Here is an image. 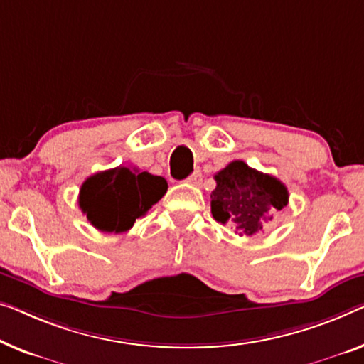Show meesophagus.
<instances>
[{
    "label": "esophagus",
    "instance_id": "esophagus-1",
    "mask_svg": "<svg viewBox=\"0 0 364 364\" xmlns=\"http://www.w3.org/2000/svg\"><path fill=\"white\" fill-rule=\"evenodd\" d=\"M188 183L193 184V186H200V183H203V175H200V171H194L193 175L188 178Z\"/></svg>",
    "mask_w": 364,
    "mask_h": 364
}]
</instances>
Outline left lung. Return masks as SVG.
I'll use <instances>...</instances> for the list:
<instances>
[{
    "mask_svg": "<svg viewBox=\"0 0 364 364\" xmlns=\"http://www.w3.org/2000/svg\"><path fill=\"white\" fill-rule=\"evenodd\" d=\"M217 186L210 193V213L240 237L253 235L273 219L276 210L287 205L289 193L278 178L248 166L245 161H230L215 173Z\"/></svg>",
    "mask_w": 364,
    "mask_h": 364,
    "instance_id": "left-lung-1",
    "label": "left lung"
}]
</instances>
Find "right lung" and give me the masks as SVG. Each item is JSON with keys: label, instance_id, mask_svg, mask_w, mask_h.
I'll use <instances>...</instances> for the list:
<instances>
[{"label": "right lung", "instance_id": "1", "mask_svg": "<svg viewBox=\"0 0 364 364\" xmlns=\"http://www.w3.org/2000/svg\"><path fill=\"white\" fill-rule=\"evenodd\" d=\"M166 189L165 178L121 165L86 178L80 188L78 204L97 230L121 234L134 225L135 219L147 214Z\"/></svg>", "mask_w": 364, "mask_h": 364}]
</instances>
